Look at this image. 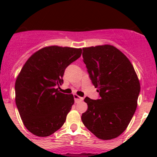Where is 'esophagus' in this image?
Listing matches in <instances>:
<instances>
[{
	"label": "esophagus",
	"instance_id": "1",
	"mask_svg": "<svg viewBox=\"0 0 157 157\" xmlns=\"http://www.w3.org/2000/svg\"><path fill=\"white\" fill-rule=\"evenodd\" d=\"M74 99L75 102H79V101H83L82 98H80V97H78V96L76 95V94H74Z\"/></svg>",
	"mask_w": 157,
	"mask_h": 157
}]
</instances>
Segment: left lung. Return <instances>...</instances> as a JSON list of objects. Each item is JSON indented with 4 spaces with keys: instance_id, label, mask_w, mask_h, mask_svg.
<instances>
[{
    "instance_id": "obj_1",
    "label": "left lung",
    "mask_w": 157,
    "mask_h": 157,
    "mask_svg": "<svg viewBox=\"0 0 157 157\" xmlns=\"http://www.w3.org/2000/svg\"><path fill=\"white\" fill-rule=\"evenodd\" d=\"M83 62L100 99L85 98L82 121L102 140L117 138L127 129L138 105L140 82L132 63L111 45L82 48Z\"/></svg>"
}]
</instances>
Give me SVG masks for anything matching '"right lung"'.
Segmentation results:
<instances>
[{
  "label": "right lung",
  "instance_id": "obj_1",
  "mask_svg": "<svg viewBox=\"0 0 157 157\" xmlns=\"http://www.w3.org/2000/svg\"><path fill=\"white\" fill-rule=\"evenodd\" d=\"M82 48L44 47L25 63L15 84L16 104L26 128L47 137L63 125L74 105L72 94L59 92L66 67L81 56Z\"/></svg>",
  "mask_w": 157,
  "mask_h": 157
}]
</instances>
